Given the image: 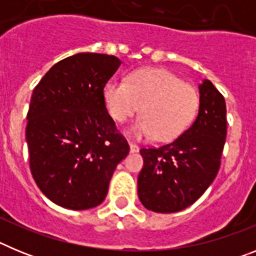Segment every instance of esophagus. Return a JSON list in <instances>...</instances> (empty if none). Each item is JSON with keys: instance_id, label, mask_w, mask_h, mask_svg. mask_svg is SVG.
I'll return each mask as SVG.
<instances>
[{"instance_id": "34e87169", "label": "esophagus", "mask_w": 256, "mask_h": 256, "mask_svg": "<svg viewBox=\"0 0 256 256\" xmlns=\"http://www.w3.org/2000/svg\"><path fill=\"white\" fill-rule=\"evenodd\" d=\"M130 152H132V154L138 152V151H140L138 146H137L136 144H132V142H130Z\"/></svg>"}]
</instances>
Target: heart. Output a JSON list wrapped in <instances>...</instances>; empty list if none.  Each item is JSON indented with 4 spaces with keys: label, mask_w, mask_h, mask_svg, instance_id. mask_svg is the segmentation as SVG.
I'll return each mask as SVG.
<instances>
[{
    "label": "heart",
    "mask_w": 256,
    "mask_h": 256,
    "mask_svg": "<svg viewBox=\"0 0 256 256\" xmlns=\"http://www.w3.org/2000/svg\"><path fill=\"white\" fill-rule=\"evenodd\" d=\"M104 102L118 123L128 120L141 105L142 115L130 126V134L172 141L191 126L200 108V96L194 86L168 70L148 68L133 72L126 82H108L104 88Z\"/></svg>",
    "instance_id": "b5f03b06"
}]
</instances>
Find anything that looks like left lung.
Segmentation results:
<instances>
[{
	"label": "left lung",
	"instance_id": "left-lung-1",
	"mask_svg": "<svg viewBox=\"0 0 256 256\" xmlns=\"http://www.w3.org/2000/svg\"><path fill=\"white\" fill-rule=\"evenodd\" d=\"M196 120L173 142L141 148L138 198L146 209L176 212L192 205L218 174L227 136L226 101L210 80L198 86Z\"/></svg>",
	"mask_w": 256,
	"mask_h": 256
}]
</instances>
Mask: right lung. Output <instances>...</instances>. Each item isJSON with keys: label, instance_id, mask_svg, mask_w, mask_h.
Segmentation results:
<instances>
[{"label": "right lung", "instance_id": "1", "mask_svg": "<svg viewBox=\"0 0 256 256\" xmlns=\"http://www.w3.org/2000/svg\"><path fill=\"white\" fill-rule=\"evenodd\" d=\"M120 64L112 55L80 52L54 65L32 94L26 130L32 176L60 206L100 205L130 152L104 102V88Z\"/></svg>", "mask_w": 256, "mask_h": 256}]
</instances>
